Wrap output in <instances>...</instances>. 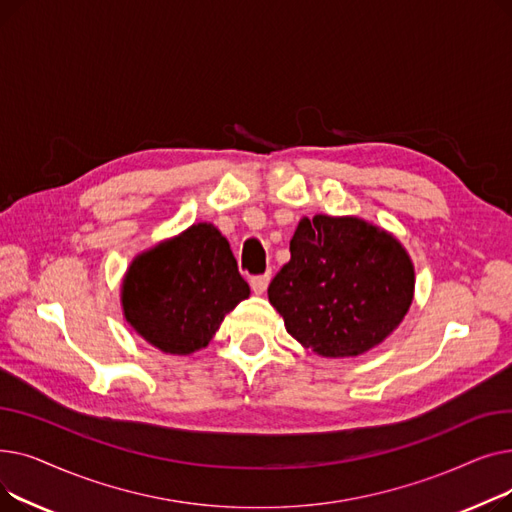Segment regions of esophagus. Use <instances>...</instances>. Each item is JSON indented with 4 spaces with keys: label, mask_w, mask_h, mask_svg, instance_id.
<instances>
[{
    "label": "esophagus",
    "mask_w": 512,
    "mask_h": 512,
    "mask_svg": "<svg viewBox=\"0 0 512 512\" xmlns=\"http://www.w3.org/2000/svg\"><path fill=\"white\" fill-rule=\"evenodd\" d=\"M267 284H270V274H261V276L251 278V288H253L255 294H263Z\"/></svg>",
    "instance_id": "obj_1"
}]
</instances>
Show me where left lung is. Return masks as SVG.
<instances>
[{
    "instance_id": "left-lung-1",
    "label": "left lung",
    "mask_w": 512,
    "mask_h": 512,
    "mask_svg": "<svg viewBox=\"0 0 512 512\" xmlns=\"http://www.w3.org/2000/svg\"><path fill=\"white\" fill-rule=\"evenodd\" d=\"M415 272L388 232L359 218H303L267 288L286 330L321 357H357L407 315Z\"/></svg>"
}]
</instances>
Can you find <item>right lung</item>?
<instances>
[{"instance_id": "1", "label": "right lung", "mask_w": 512, "mask_h": 512, "mask_svg": "<svg viewBox=\"0 0 512 512\" xmlns=\"http://www.w3.org/2000/svg\"><path fill=\"white\" fill-rule=\"evenodd\" d=\"M249 292L228 240L211 224H197L132 261L122 305L147 342L188 355L209 344L224 315Z\"/></svg>"}]
</instances>
